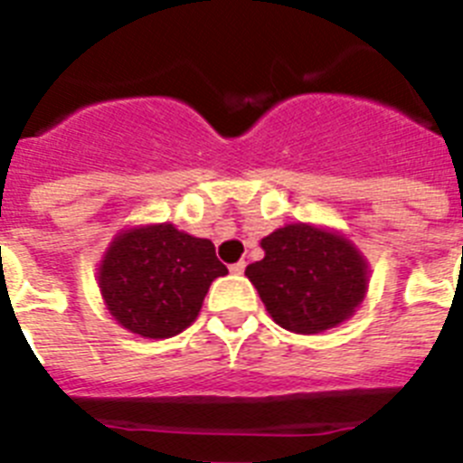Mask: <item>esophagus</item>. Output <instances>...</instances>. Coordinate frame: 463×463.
Instances as JSON below:
<instances>
[{"label": "esophagus", "mask_w": 463, "mask_h": 463, "mask_svg": "<svg viewBox=\"0 0 463 463\" xmlns=\"http://www.w3.org/2000/svg\"><path fill=\"white\" fill-rule=\"evenodd\" d=\"M229 271L236 273V276H241V273L245 271V261L241 260V261H236V264H232V267H229Z\"/></svg>", "instance_id": "1"}]
</instances>
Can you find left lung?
I'll return each mask as SVG.
<instances>
[{"mask_svg": "<svg viewBox=\"0 0 463 463\" xmlns=\"http://www.w3.org/2000/svg\"><path fill=\"white\" fill-rule=\"evenodd\" d=\"M264 260L245 276L273 322L297 334L341 325L366 294V261L345 239L310 224H288L261 239Z\"/></svg>", "mask_w": 463, "mask_h": 463, "instance_id": "8db88e82", "label": "left lung"}]
</instances>
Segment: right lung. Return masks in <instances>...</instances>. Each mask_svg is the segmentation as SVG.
I'll return each instance as SVG.
<instances>
[{
	"label": "right lung",
	"instance_id": "right-lung-1",
	"mask_svg": "<svg viewBox=\"0 0 463 463\" xmlns=\"http://www.w3.org/2000/svg\"><path fill=\"white\" fill-rule=\"evenodd\" d=\"M227 267L208 239L155 224L113 241L99 269L110 315L143 338H169L196 320L211 282Z\"/></svg>",
	"mask_w": 463,
	"mask_h": 463
}]
</instances>
